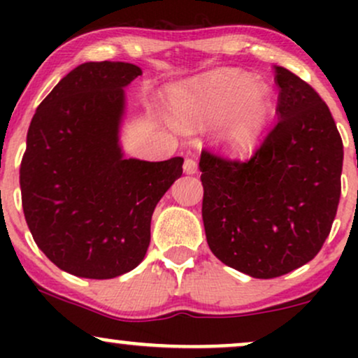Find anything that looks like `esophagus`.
Returning a JSON list of instances; mask_svg holds the SVG:
<instances>
[{"instance_id": "esophagus-1", "label": "esophagus", "mask_w": 358, "mask_h": 358, "mask_svg": "<svg viewBox=\"0 0 358 358\" xmlns=\"http://www.w3.org/2000/svg\"><path fill=\"white\" fill-rule=\"evenodd\" d=\"M183 170H185V173H187V175L196 173V170H199V163H196L193 158H185Z\"/></svg>"}]
</instances>
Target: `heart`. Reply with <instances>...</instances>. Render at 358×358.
I'll return each instance as SVG.
<instances>
[{
  "label": "heart",
  "mask_w": 358,
  "mask_h": 358,
  "mask_svg": "<svg viewBox=\"0 0 358 358\" xmlns=\"http://www.w3.org/2000/svg\"><path fill=\"white\" fill-rule=\"evenodd\" d=\"M173 109L183 124H205L224 115L220 143L232 155H248L268 124L271 99L244 73L222 71L176 90Z\"/></svg>",
  "instance_id": "heart-1"
}]
</instances>
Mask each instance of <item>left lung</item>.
<instances>
[{
  "mask_svg": "<svg viewBox=\"0 0 358 358\" xmlns=\"http://www.w3.org/2000/svg\"><path fill=\"white\" fill-rule=\"evenodd\" d=\"M278 122L245 162L203 150L202 219L224 264L271 279L310 262L331 231L342 193L343 143L318 92L274 67Z\"/></svg>",
  "mask_w": 358,
  "mask_h": 358,
  "instance_id": "1",
  "label": "left lung"
}]
</instances>
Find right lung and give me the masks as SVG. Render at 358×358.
I'll list each match as a JSON object with an SVG mask.
<instances>
[{
    "label": "right lung",
    "mask_w": 358,
    "mask_h": 358,
    "mask_svg": "<svg viewBox=\"0 0 358 358\" xmlns=\"http://www.w3.org/2000/svg\"><path fill=\"white\" fill-rule=\"evenodd\" d=\"M141 69L85 62L36 108L20 187L28 229L42 252L79 278L110 279L145 259L156 203L183 173V158H124L119 126L124 89Z\"/></svg>",
    "instance_id": "1"
}]
</instances>
